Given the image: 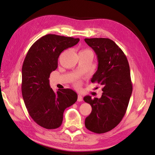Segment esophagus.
<instances>
[{"label":"esophagus","mask_w":155,"mask_h":155,"mask_svg":"<svg viewBox=\"0 0 155 155\" xmlns=\"http://www.w3.org/2000/svg\"><path fill=\"white\" fill-rule=\"evenodd\" d=\"M83 101V97L81 95L79 94L78 96V101Z\"/></svg>","instance_id":"1"}]
</instances>
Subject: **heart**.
I'll use <instances>...</instances> for the list:
<instances>
[{
    "mask_svg": "<svg viewBox=\"0 0 155 155\" xmlns=\"http://www.w3.org/2000/svg\"><path fill=\"white\" fill-rule=\"evenodd\" d=\"M89 51V50H81L79 53L85 52V51ZM79 85H80V82H79V81H76V82H75V86L77 87H78Z\"/></svg>",
    "mask_w": 155,
    "mask_h": 155,
    "instance_id": "b5f03b06",
    "label": "heart"
}]
</instances>
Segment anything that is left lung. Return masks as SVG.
I'll return each mask as SVG.
<instances>
[{"instance_id":"8db88e82","label":"left lung","mask_w":155,"mask_h":155,"mask_svg":"<svg viewBox=\"0 0 155 155\" xmlns=\"http://www.w3.org/2000/svg\"><path fill=\"white\" fill-rule=\"evenodd\" d=\"M97 55L98 67L92 83L102 85L101 97L86 96L83 100L92 107L85 125L93 133L108 132L118 125L125 114L133 91L130 68L124 51L108 38L85 39Z\"/></svg>"}]
</instances>
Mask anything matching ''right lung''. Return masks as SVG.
Masks as SVG:
<instances>
[{
  "mask_svg": "<svg viewBox=\"0 0 155 155\" xmlns=\"http://www.w3.org/2000/svg\"><path fill=\"white\" fill-rule=\"evenodd\" d=\"M79 41V38L46 35L32 45L23 62V100L31 118L43 128L59 127L65 109L78 100L76 92L71 89H59L55 92L50 86L49 78L50 73L58 68L61 53Z\"/></svg>",
  "mask_w": 155,
  "mask_h": 155,
  "instance_id": "right-lung-1",
  "label": "right lung"
}]
</instances>
